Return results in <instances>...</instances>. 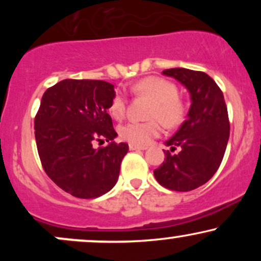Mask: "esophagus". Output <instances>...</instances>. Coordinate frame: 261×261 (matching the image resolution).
<instances>
[{"label":"esophagus","mask_w":261,"mask_h":261,"mask_svg":"<svg viewBox=\"0 0 261 261\" xmlns=\"http://www.w3.org/2000/svg\"><path fill=\"white\" fill-rule=\"evenodd\" d=\"M128 148H130L131 151H137V149H141V151H145V149H147V147H146V146L134 145V143H130V145H128Z\"/></svg>","instance_id":"obj_1"}]
</instances>
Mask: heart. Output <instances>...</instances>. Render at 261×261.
<instances>
[{"instance_id":"b5f03b06","label":"heart","mask_w":261,"mask_h":261,"mask_svg":"<svg viewBox=\"0 0 261 261\" xmlns=\"http://www.w3.org/2000/svg\"><path fill=\"white\" fill-rule=\"evenodd\" d=\"M136 94L145 95L153 100L149 118L153 120L146 122L128 121L119 130L122 140L134 145H147L152 140L160 136L162 131L161 120L164 125L174 127L182 121L185 116V106L178 98V89L169 81L160 77H147L139 81L133 86ZM109 113L113 118H124L126 113V95L122 91H116L109 107ZM160 118L159 121L158 119Z\"/></svg>"}]
</instances>
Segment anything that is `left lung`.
<instances>
[{"instance_id": "8db88e82", "label": "left lung", "mask_w": 261, "mask_h": 261, "mask_svg": "<svg viewBox=\"0 0 261 261\" xmlns=\"http://www.w3.org/2000/svg\"><path fill=\"white\" fill-rule=\"evenodd\" d=\"M162 73L188 89L191 106L187 120L166 141L170 150L180 147L181 151L176 155L164 151V162L153 174L164 188L190 191L207 182L223 160L229 139L228 113L223 93L207 73L181 67Z\"/></svg>"}]
</instances>
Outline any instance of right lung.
I'll list each match as a JSON object with an SVG mask.
<instances>
[{
    "label": "right lung",
    "instance_id": "right-lung-1",
    "mask_svg": "<svg viewBox=\"0 0 261 261\" xmlns=\"http://www.w3.org/2000/svg\"><path fill=\"white\" fill-rule=\"evenodd\" d=\"M114 86L98 80H64L45 91L34 120L43 168L66 193L93 199L112 190L128 145L118 136L108 114ZM94 139L106 148H92Z\"/></svg>",
    "mask_w": 261,
    "mask_h": 261
}]
</instances>
